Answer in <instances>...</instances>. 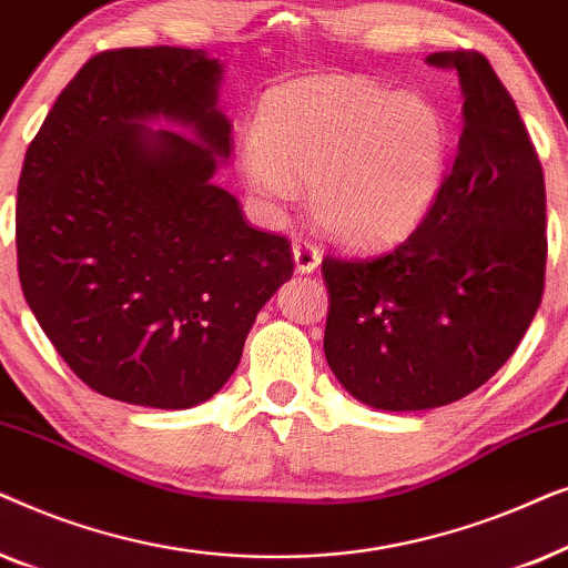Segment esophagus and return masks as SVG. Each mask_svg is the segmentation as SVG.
Instances as JSON below:
<instances>
[{
  "label": "esophagus",
  "mask_w": 568,
  "mask_h": 568,
  "mask_svg": "<svg viewBox=\"0 0 568 568\" xmlns=\"http://www.w3.org/2000/svg\"><path fill=\"white\" fill-rule=\"evenodd\" d=\"M292 255H294V266H297L300 274H313V271L321 266V251L302 237H294Z\"/></svg>",
  "instance_id": "1"
}]
</instances>
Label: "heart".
I'll return each mask as SVG.
<instances>
[{
	"label": "heart",
	"instance_id": "heart-1",
	"mask_svg": "<svg viewBox=\"0 0 568 568\" xmlns=\"http://www.w3.org/2000/svg\"><path fill=\"white\" fill-rule=\"evenodd\" d=\"M247 189L278 212L307 185L325 235L354 247L408 237L437 204L449 165V123L422 92L362 77H307L263 98L243 139Z\"/></svg>",
	"mask_w": 568,
	"mask_h": 568
}]
</instances>
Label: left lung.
I'll list each match as a JSON object with an SVG mask.
<instances>
[{
	"label": "left lung",
	"instance_id": "8db88e82",
	"mask_svg": "<svg viewBox=\"0 0 568 568\" xmlns=\"http://www.w3.org/2000/svg\"><path fill=\"white\" fill-rule=\"evenodd\" d=\"M426 61L455 69L465 100L437 204L390 253L323 261L325 359L379 410L439 408L491 379L546 282V181L515 100L476 51Z\"/></svg>",
	"mask_w": 568,
	"mask_h": 568
}]
</instances>
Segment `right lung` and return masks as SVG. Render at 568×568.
<instances>
[{
    "mask_svg": "<svg viewBox=\"0 0 568 568\" xmlns=\"http://www.w3.org/2000/svg\"><path fill=\"white\" fill-rule=\"evenodd\" d=\"M222 77L201 49L103 51L26 152L22 294L69 369L105 398L165 410L209 400L292 278L290 243L253 230L212 183L230 160Z\"/></svg>",
    "mask_w": 568,
    "mask_h": 568,
    "instance_id": "obj_1",
    "label": "right lung"
}]
</instances>
